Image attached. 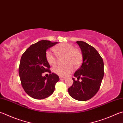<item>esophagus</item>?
<instances>
[{
  "instance_id": "esophagus-1",
  "label": "esophagus",
  "mask_w": 123,
  "mask_h": 123,
  "mask_svg": "<svg viewBox=\"0 0 123 123\" xmlns=\"http://www.w3.org/2000/svg\"><path fill=\"white\" fill-rule=\"evenodd\" d=\"M59 79H60V80H65L66 78H63V77H61V76H60Z\"/></svg>"
}]
</instances>
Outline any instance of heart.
I'll return each mask as SVG.
<instances>
[{
    "label": "heart",
    "mask_w": 123,
    "mask_h": 123,
    "mask_svg": "<svg viewBox=\"0 0 123 123\" xmlns=\"http://www.w3.org/2000/svg\"><path fill=\"white\" fill-rule=\"evenodd\" d=\"M54 51L58 58L65 57L63 66H57L53 69L56 74L61 76H67L73 71L74 66L77 68L82 63V55L79 50L74 49L73 46L68 43H62L55 47ZM46 59L51 66L56 65L57 60L49 51L46 54Z\"/></svg>",
    "instance_id": "1"
}]
</instances>
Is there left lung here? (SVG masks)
Instances as JSON below:
<instances>
[{"label":"left lung","instance_id":"1","mask_svg":"<svg viewBox=\"0 0 123 123\" xmlns=\"http://www.w3.org/2000/svg\"><path fill=\"white\" fill-rule=\"evenodd\" d=\"M76 43L81 50L83 62L74 76L82 81H75L73 78V83L68 91L72 98L85 101L92 98L98 91L104 76V63L94 47L83 41H77Z\"/></svg>","mask_w":123,"mask_h":123}]
</instances>
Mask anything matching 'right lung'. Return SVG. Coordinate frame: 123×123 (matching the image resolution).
<instances>
[{
  "label": "right lung",
  "instance_id": "obj_1",
  "mask_svg": "<svg viewBox=\"0 0 123 123\" xmlns=\"http://www.w3.org/2000/svg\"><path fill=\"white\" fill-rule=\"evenodd\" d=\"M58 43L47 40L38 41L30 46L22 55L18 73L23 88L31 98L44 99L54 92L59 78L49 70L50 66L46 59V52ZM46 71L50 73L48 78L42 76V73Z\"/></svg>",
  "mask_w": 123,
  "mask_h": 123
}]
</instances>
